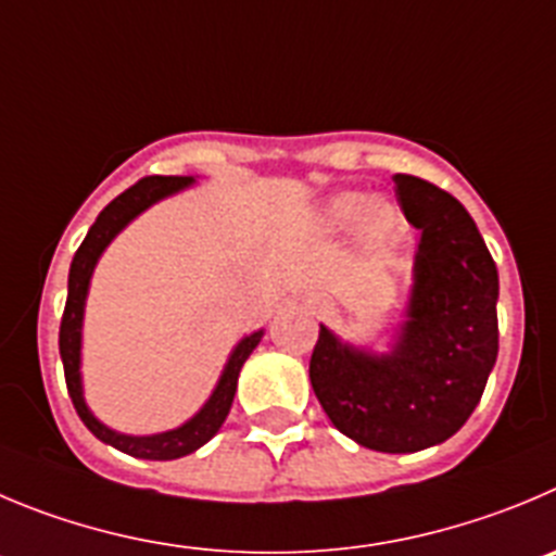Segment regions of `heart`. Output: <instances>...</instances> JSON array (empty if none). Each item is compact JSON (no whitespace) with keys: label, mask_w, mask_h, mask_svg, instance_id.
<instances>
[{"label":"heart","mask_w":556,"mask_h":556,"mask_svg":"<svg viewBox=\"0 0 556 556\" xmlns=\"http://www.w3.org/2000/svg\"><path fill=\"white\" fill-rule=\"evenodd\" d=\"M329 219L337 227H349L362 219L367 238H383L395 227V211L383 202L367 207V197L362 194H340L329 202Z\"/></svg>","instance_id":"b5f03b06"}]
</instances>
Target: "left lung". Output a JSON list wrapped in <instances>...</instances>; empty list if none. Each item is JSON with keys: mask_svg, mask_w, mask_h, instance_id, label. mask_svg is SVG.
I'll return each mask as SVG.
<instances>
[{"mask_svg": "<svg viewBox=\"0 0 556 556\" xmlns=\"http://www.w3.org/2000/svg\"><path fill=\"white\" fill-rule=\"evenodd\" d=\"M395 194L422 232L395 345L370 354L320 326L309 381L340 433L378 453H417L447 442L480 403L500 351V277L453 194L414 175H395Z\"/></svg>", "mask_w": 556, "mask_h": 556, "instance_id": "1", "label": "left lung"}]
</instances>
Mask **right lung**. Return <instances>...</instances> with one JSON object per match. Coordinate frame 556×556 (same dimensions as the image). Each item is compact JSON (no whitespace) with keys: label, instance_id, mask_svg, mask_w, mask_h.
Wrapping results in <instances>:
<instances>
[{"label":"right lung","instance_id":"1","mask_svg":"<svg viewBox=\"0 0 556 556\" xmlns=\"http://www.w3.org/2000/svg\"><path fill=\"white\" fill-rule=\"evenodd\" d=\"M194 184L191 175H153V178H142L139 184H134L131 189L123 191L121 197H114L101 214H98L96 225L90 227L87 238L81 241V247L76 249L74 263H71V274H67V302L65 313H62L60 324V356L62 367H65V383L67 395L74 401L76 414L81 417V422L90 428V433L96 439H101L103 444H112L114 450L121 453L134 455V458L144 460H175L184 458V455L194 453L202 444L211 442L216 433H219L222 422L227 419L232 406V397H236L238 387V372H241L243 362L249 359L257 342H261L263 329L254 331V334L243 337L236 345V351L227 359L225 370H222L219 383H216L214 395L207 397L205 406L175 430H164V433L153 435H126L117 433V430L106 428L101 419H96V414L87 408L85 392H81V318H85V302L87 290H90V277L92 268H96L98 257L103 254V249L112 243V238L123 230L131 219H137L142 211H148L153 202L164 200V197L175 194V191L186 189V186Z\"/></svg>","mask_w":556,"mask_h":556}]
</instances>
